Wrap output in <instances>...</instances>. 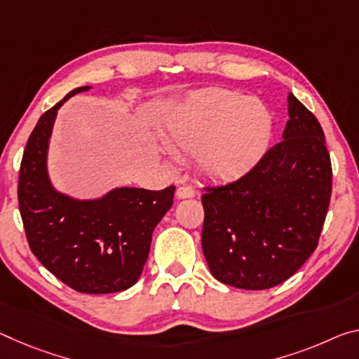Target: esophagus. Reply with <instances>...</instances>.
<instances>
[{
    "instance_id": "1",
    "label": "esophagus",
    "mask_w": 359,
    "mask_h": 359,
    "mask_svg": "<svg viewBox=\"0 0 359 359\" xmlns=\"http://www.w3.org/2000/svg\"><path fill=\"white\" fill-rule=\"evenodd\" d=\"M175 196L179 198V200H185V198H191L195 196V189L193 187H179L177 191H175Z\"/></svg>"
}]
</instances>
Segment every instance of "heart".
<instances>
[{"instance_id":"obj_1","label":"heart","mask_w":359,"mask_h":359,"mask_svg":"<svg viewBox=\"0 0 359 359\" xmlns=\"http://www.w3.org/2000/svg\"><path fill=\"white\" fill-rule=\"evenodd\" d=\"M271 135V113L260 100L214 89L170 113L166 144L175 156H195L196 169L206 177L231 180L260 161Z\"/></svg>"}]
</instances>
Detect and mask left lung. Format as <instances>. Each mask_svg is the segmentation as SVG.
I'll return each instance as SVG.
<instances>
[{"label":"left lung","mask_w":359,"mask_h":359,"mask_svg":"<svg viewBox=\"0 0 359 359\" xmlns=\"http://www.w3.org/2000/svg\"><path fill=\"white\" fill-rule=\"evenodd\" d=\"M280 144L241 179L206 187L203 252L215 280L270 289L291 278L318 246L332 191L321 124L287 95Z\"/></svg>","instance_id":"1"}]
</instances>
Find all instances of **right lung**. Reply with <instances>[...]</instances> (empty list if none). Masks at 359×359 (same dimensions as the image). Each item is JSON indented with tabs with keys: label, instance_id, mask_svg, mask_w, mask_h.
Masks as SVG:
<instances>
[{
	"label": "right lung",
	"instance_id": "add662e5",
	"mask_svg": "<svg viewBox=\"0 0 359 359\" xmlns=\"http://www.w3.org/2000/svg\"><path fill=\"white\" fill-rule=\"evenodd\" d=\"M89 89L70 90L38 119L22 158L17 195L35 257L78 292L111 294L137 283L153 230L172 206L175 187L159 191L121 187L95 200H76L54 189L48 150L57 110Z\"/></svg>",
	"mask_w": 359,
	"mask_h": 359
}]
</instances>
